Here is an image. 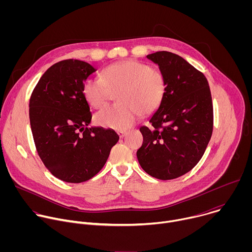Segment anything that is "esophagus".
I'll return each mask as SVG.
<instances>
[{
    "label": "esophagus",
    "instance_id": "1",
    "mask_svg": "<svg viewBox=\"0 0 252 252\" xmlns=\"http://www.w3.org/2000/svg\"><path fill=\"white\" fill-rule=\"evenodd\" d=\"M118 134H119V136H120L121 138H123V137L126 134V131H122V130H121V131H118Z\"/></svg>",
    "mask_w": 252,
    "mask_h": 252
}]
</instances>
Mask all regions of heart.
Here are the masks:
<instances>
[{"mask_svg": "<svg viewBox=\"0 0 252 252\" xmlns=\"http://www.w3.org/2000/svg\"><path fill=\"white\" fill-rule=\"evenodd\" d=\"M118 104L99 111L94 121L97 125L125 130L130 127L139 116L154 114L161 104L166 81L158 68L134 60L120 62L106 66L100 78H89L83 85L86 100L100 109L110 98L111 92H118Z\"/></svg>", "mask_w": 252, "mask_h": 252, "instance_id": "heart-1", "label": "heart"}]
</instances>
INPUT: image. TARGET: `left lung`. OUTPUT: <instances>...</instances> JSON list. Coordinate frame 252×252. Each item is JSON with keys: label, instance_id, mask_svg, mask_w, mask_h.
<instances>
[{"label": "left lung", "instance_id": "8db88e82", "mask_svg": "<svg viewBox=\"0 0 252 252\" xmlns=\"http://www.w3.org/2000/svg\"><path fill=\"white\" fill-rule=\"evenodd\" d=\"M147 58L164 75L166 91L150 119L139 128L142 146L136 152L142 169L167 181L191 170L202 158L213 128V106L208 82L201 71L170 52Z\"/></svg>", "mask_w": 252, "mask_h": 252}]
</instances>
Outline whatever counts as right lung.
Returning <instances> with one entry per match:
<instances>
[{"label":"right lung","instance_id":"1","mask_svg":"<svg viewBox=\"0 0 252 252\" xmlns=\"http://www.w3.org/2000/svg\"><path fill=\"white\" fill-rule=\"evenodd\" d=\"M95 70L83 61H61L46 70L30 98L35 149L49 171L65 183L94 176L120 138L111 128L88 126L92 114L83 85Z\"/></svg>","mask_w":252,"mask_h":252}]
</instances>
